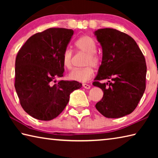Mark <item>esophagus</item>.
<instances>
[{
  "label": "esophagus",
  "instance_id": "34e87169",
  "mask_svg": "<svg viewBox=\"0 0 158 158\" xmlns=\"http://www.w3.org/2000/svg\"><path fill=\"white\" fill-rule=\"evenodd\" d=\"M83 87H84L85 89H90V85L89 84H83Z\"/></svg>",
  "mask_w": 158,
  "mask_h": 158
}]
</instances>
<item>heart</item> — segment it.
I'll return each instance as SVG.
<instances>
[{
	"mask_svg": "<svg viewBox=\"0 0 158 158\" xmlns=\"http://www.w3.org/2000/svg\"><path fill=\"white\" fill-rule=\"evenodd\" d=\"M76 49L80 52L86 54L84 65L85 68L74 69L69 74V78L74 81L85 82L90 79L94 75V70L92 66L98 68L100 65V58L96 54V44L91 37L88 35H82L74 42ZM73 53L70 49H67L63 53V64L67 69L73 67Z\"/></svg>",
	"mask_w": 158,
	"mask_h": 158,
	"instance_id": "obj_1",
	"label": "heart"
}]
</instances>
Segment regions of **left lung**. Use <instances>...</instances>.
I'll use <instances>...</instances> for the list:
<instances>
[{
  "mask_svg": "<svg viewBox=\"0 0 158 158\" xmlns=\"http://www.w3.org/2000/svg\"><path fill=\"white\" fill-rule=\"evenodd\" d=\"M95 35L102 49V60L93 84L104 93L95 108L109 118L125 116L135 110L145 91V58L137 42L126 33L106 28L98 29ZM105 79L113 82H99Z\"/></svg>",
  "mask_w": 158,
  "mask_h": 158,
  "instance_id": "left-lung-1",
  "label": "left lung"
}]
</instances>
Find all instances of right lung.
<instances>
[{
  "instance_id": "right-lung-1",
  "label": "right lung",
  "mask_w": 158,
  "mask_h": 158,
  "mask_svg": "<svg viewBox=\"0 0 158 158\" xmlns=\"http://www.w3.org/2000/svg\"><path fill=\"white\" fill-rule=\"evenodd\" d=\"M74 31L50 28L35 33L21 47L15 60L16 92L26 113L40 121L56 118L69 95L82 84L56 79L63 77L62 58Z\"/></svg>"
}]
</instances>
